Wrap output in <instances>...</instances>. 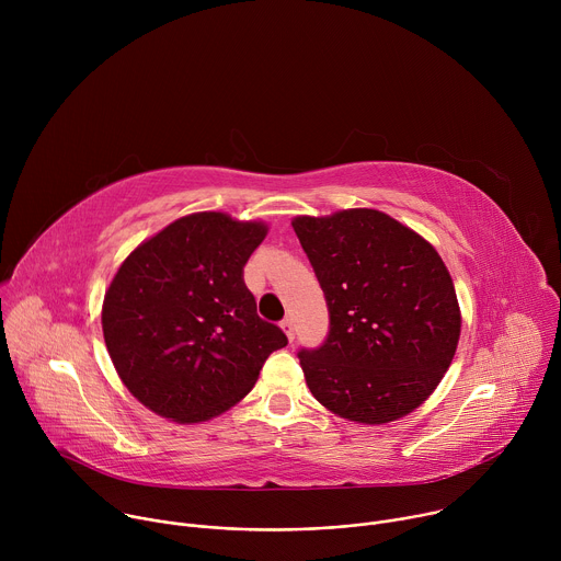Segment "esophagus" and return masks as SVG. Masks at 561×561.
Here are the masks:
<instances>
[{
	"instance_id": "obj_1",
	"label": "esophagus",
	"mask_w": 561,
	"mask_h": 561,
	"mask_svg": "<svg viewBox=\"0 0 561 561\" xmlns=\"http://www.w3.org/2000/svg\"><path fill=\"white\" fill-rule=\"evenodd\" d=\"M282 329H284V333H286V337L293 342V337H295V327H293V319L290 317H286V319H282V324H279Z\"/></svg>"
}]
</instances>
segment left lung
<instances>
[{"label": "left lung", "instance_id": "left-lung-1", "mask_svg": "<svg viewBox=\"0 0 561 561\" xmlns=\"http://www.w3.org/2000/svg\"><path fill=\"white\" fill-rule=\"evenodd\" d=\"M324 290L329 335L297 353L319 404L357 424L415 411L448 370L461 317L453 279L415 230L373 208L295 217Z\"/></svg>", "mask_w": 561, "mask_h": 561}]
</instances>
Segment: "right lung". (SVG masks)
Segmentation results:
<instances>
[{"label": "right lung", "instance_id": "add662e5", "mask_svg": "<svg viewBox=\"0 0 561 561\" xmlns=\"http://www.w3.org/2000/svg\"><path fill=\"white\" fill-rule=\"evenodd\" d=\"M264 237L262 221L195 213L119 266L104 297V340L117 375L152 413L197 424L228 411L288 344L244 284Z\"/></svg>", "mask_w": 561, "mask_h": 561}]
</instances>
